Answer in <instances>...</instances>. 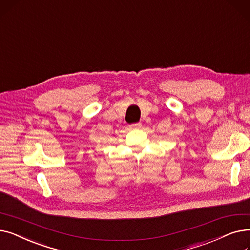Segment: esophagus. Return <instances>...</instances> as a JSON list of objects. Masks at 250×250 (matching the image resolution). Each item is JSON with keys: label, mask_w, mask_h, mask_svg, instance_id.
<instances>
[{"label": "esophagus", "mask_w": 250, "mask_h": 250, "mask_svg": "<svg viewBox=\"0 0 250 250\" xmlns=\"http://www.w3.org/2000/svg\"><path fill=\"white\" fill-rule=\"evenodd\" d=\"M142 126V125L140 123H137V124H132L129 125V127L130 128H140Z\"/></svg>", "instance_id": "obj_1"}]
</instances>
